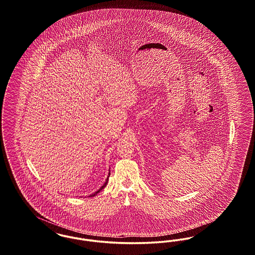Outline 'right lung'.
<instances>
[{
	"label": "right lung",
	"instance_id": "add662e5",
	"mask_svg": "<svg viewBox=\"0 0 255 255\" xmlns=\"http://www.w3.org/2000/svg\"><path fill=\"white\" fill-rule=\"evenodd\" d=\"M110 175H111V170H110V172H109V176H108V178H107V180H106V182H105V184H104V185H103V186H102V187H101V188H100L99 189H98V190H97V191H95V192H94V193H92V194H91V195H89V196H90V197H93V196H95V195H97V193H98V192H100V191H101V190H102V189H103V188H105V187H106V186H107V184H108V182H109V177H110Z\"/></svg>",
	"mask_w": 255,
	"mask_h": 255
}]
</instances>
